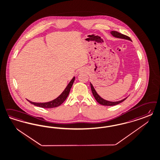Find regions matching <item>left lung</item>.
Returning <instances> with one entry per match:
<instances>
[{
  "label": "left lung",
  "instance_id": "obj_1",
  "mask_svg": "<svg viewBox=\"0 0 160 160\" xmlns=\"http://www.w3.org/2000/svg\"><path fill=\"white\" fill-rule=\"evenodd\" d=\"M110 33L115 38L126 39V40H128V41H131V39H130L129 37L126 36V35H124L122 34V33H119V32H117V31H111ZM90 85H91V91H92V92L94 98L96 99V101L98 102V103H100L101 105H105V106H113V105H116L119 104V103H120L121 102H122L124 101L126 99V98H127V97H126V98H124L123 99L120 100V101H107L106 99H104L102 97H101L98 95V93L97 92V91H95V88L93 87L92 84L91 82H90Z\"/></svg>",
  "mask_w": 160,
  "mask_h": 160
}]
</instances>
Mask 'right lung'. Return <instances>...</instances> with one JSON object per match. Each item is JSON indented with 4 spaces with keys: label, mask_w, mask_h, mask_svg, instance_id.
<instances>
[{
    "label": "right lung",
    "mask_w": 160,
    "mask_h": 160,
    "mask_svg": "<svg viewBox=\"0 0 160 160\" xmlns=\"http://www.w3.org/2000/svg\"><path fill=\"white\" fill-rule=\"evenodd\" d=\"M75 77L73 78L72 80L69 82V83L68 84L67 87L64 89V91L62 92V93L56 99L52 100L51 101L47 102H42V103H39V102H32L31 101L28 100L30 103L35 105L36 107H39L41 108H55L59 105H61L67 98L68 96L69 93L71 88H72V85L73 83V82L75 81Z\"/></svg>",
    "instance_id": "add662e5"
}]
</instances>
